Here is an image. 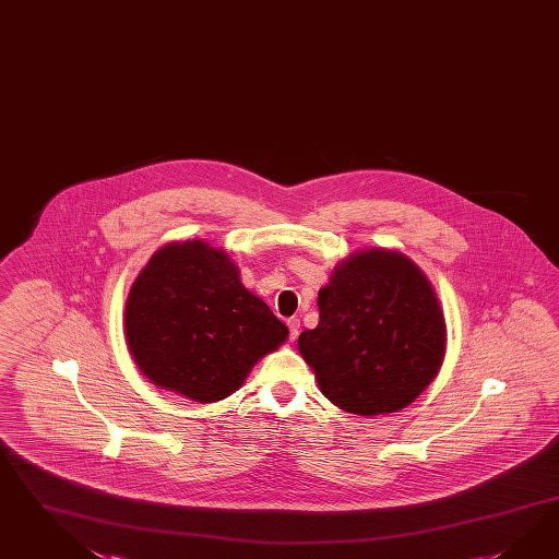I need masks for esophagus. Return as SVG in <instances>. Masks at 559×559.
I'll return each mask as SVG.
<instances>
[{
  "mask_svg": "<svg viewBox=\"0 0 559 559\" xmlns=\"http://www.w3.org/2000/svg\"><path fill=\"white\" fill-rule=\"evenodd\" d=\"M288 325V340L295 342L299 337V330H301V321L297 318H290L287 321Z\"/></svg>",
  "mask_w": 559,
  "mask_h": 559,
  "instance_id": "34e87169",
  "label": "esophagus"
}]
</instances>
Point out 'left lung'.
Returning <instances> with one entry per match:
<instances>
[{"mask_svg":"<svg viewBox=\"0 0 559 559\" xmlns=\"http://www.w3.org/2000/svg\"><path fill=\"white\" fill-rule=\"evenodd\" d=\"M318 305V328L299 335V352L333 405L362 417L396 413L438 377L445 319L411 258L384 248L347 258Z\"/></svg>","mask_w":559,"mask_h":559,"instance_id":"1","label":"left lung"}]
</instances>
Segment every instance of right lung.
<instances>
[{"label": "right lung", "mask_w": 559, "mask_h": 559, "mask_svg": "<svg viewBox=\"0 0 559 559\" xmlns=\"http://www.w3.org/2000/svg\"><path fill=\"white\" fill-rule=\"evenodd\" d=\"M123 325L142 374L197 403L236 393L288 335L241 285L226 252L203 240L173 241L152 254L130 288Z\"/></svg>", "instance_id": "add662e5"}]
</instances>
